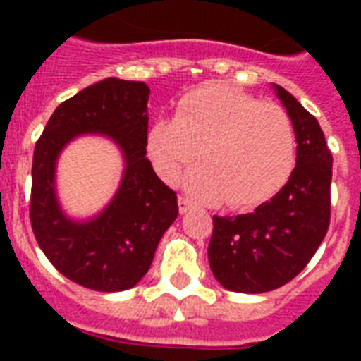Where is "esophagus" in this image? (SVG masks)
<instances>
[{
    "label": "esophagus",
    "mask_w": 361,
    "mask_h": 361,
    "mask_svg": "<svg viewBox=\"0 0 361 361\" xmlns=\"http://www.w3.org/2000/svg\"><path fill=\"white\" fill-rule=\"evenodd\" d=\"M178 208H180V214L183 215V214H187V212H189V209L192 208V202H191V200H189V198L181 195V197L178 198Z\"/></svg>",
    "instance_id": "esophagus-1"
}]
</instances>
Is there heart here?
I'll return each instance as SVG.
<instances>
[{"label":"heart","mask_w":361,"mask_h":361,"mask_svg":"<svg viewBox=\"0 0 361 361\" xmlns=\"http://www.w3.org/2000/svg\"><path fill=\"white\" fill-rule=\"evenodd\" d=\"M197 149L202 163L187 172V191L241 208L262 202L288 180L296 130L279 104L208 84L181 97L174 118H159L147 130V153L166 181Z\"/></svg>","instance_id":"b5f03b06"}]
</instances>
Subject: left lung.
Instances as JSON below:
<instances>
[{"instance_id": "1", "label": "left lung", "mask_w": 361, "mask_h": 361, "mask_svg": "<svg viewBox=\"0 0 361 361\" xmlns=\"http://www.w3.org/2000/svg\"><path fill=\"white\" fill-rule=\"evenodd\" d=\"M296 130V166L252 214L214 215L209 268L226 290L260 294L286 285L313 258L330 226L331 153L319 121L271 84Z\"/></svg>"}]
</instances>
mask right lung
I'll list each match as a JSON object with an SVG mask.
<instances>
[{
    "label": "right lung",
    "mask_w": 361,
    "mask_h": 361,
    "mask_svg": "<svg viewBox=\"0 0 361 361\" xmlns=\"http://www.w3.org/2000/svg\"><path fill=\"white\" fill-rule=\"evenodd\" d=\"M147 99L144 82L104 78L59 104L35 144L33 234L59 274L92 290L133 288L147 274L159 241L178 217L176 192L159 180L146 157ZM82 134L114 141L124 157V176L97 216L75 220L59 204L55 169L61 152Z\"/></svg>",
    "instance_id": "right-lung-1"
}]
</instances>
